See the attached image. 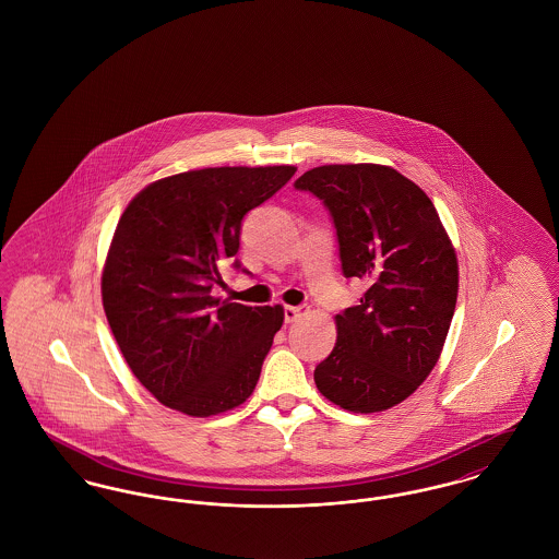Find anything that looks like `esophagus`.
<instances>
[{"mask_svg": "<svg viewBox=\"0 0 559 559\" xmlns=\"http://www.w3.org/2000/svg\"><path fill=\"white\" fill-rule=\"evenodd\" d=\"M309 311V307L307 305H298V307H284V320H286V323H293L298 320V318H302L305 313Z\"/></svg>", "mask_w": 559, "mask_h": 559, "instance_id": "1", "label": "esophagus"}]
</instances>
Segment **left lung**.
I'll return each instance as SVG.
<instances>
[{"instance_id": "obj_1", "label": "left lung", "mask_w": 559, "mask_h": 559, "mask_svg": "<svg viewBox=\"0 0 559 559\" xmlns=\"http://www.w3.org/2000/svg\"><path fill=\"white\" fill-rule=\"evenodd\" d=\"M328 207L345 277L370 286L336 316V345L313 379L349 412L411 397L440 359L459 294V263L440 214L411 178L379 164H330L294 182Z\"/></svg>"}]
</instances>
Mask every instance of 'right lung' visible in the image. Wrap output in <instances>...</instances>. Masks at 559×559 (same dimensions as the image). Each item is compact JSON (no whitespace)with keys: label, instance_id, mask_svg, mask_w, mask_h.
<instances>
[{"label":"right lung","instance_id":"add662e5","mask_svg":"<svg viewBox=\"0 0 559 559\" xmlns=\"http://www.w3.org/2000/svg\"><path fill=\"white\" fill-rule=\"evenodd\" d=\"M294 173H180L151 182L123 210L103 269V307L130 370L164 406L204 418L252 395L284 309L221 300L212 288L239 250L243 216Z\"/></svg>","mask_w":559,"mask_h":559}]
</instances>
